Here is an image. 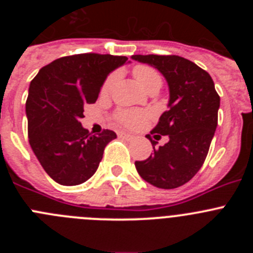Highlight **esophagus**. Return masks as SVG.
<instances>
[{"mask_svg": "<svg viewBox=\"0 0 253 253\" xmlns=\"http://www.w3.org/2000/svg\"><path fill=\"white\" fill-rule=\"evenodd\" d=\"M119 135L126 140H131L134 138V135H131V134H129V133H119Z\"/></svg>", "mask_w": 253, "mask_h": 253, "instance_id": "34e87169", "label": "esophagus"}]
</instances>
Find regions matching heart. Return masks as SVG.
<instances>
[{"instance_id":"heart-1","label":"heart","mask_w":253,"mask_h":253,"mask_svg":"<svg viewBox=\"0 0 253 253\" xmlns=\"http://www.w3.org/2000/svg\"><path fill=\"white\" fill-rule=\"evenodd\" d=\"M133 75L137 80L138 84L144 88L146 91L152 90V88H158L160 90L162 87L163 78L162 75L158 72L157 69L153 68L147 64H138L134 67ZM118 80V75L116 73H111L106 77L101 87V95H109L113 91L114 86ZM149 114L147 111L140 110H133V109H122V110L116 111L115 119L116 122L120 123L122 125L126 126V128H138L144 123V120L148 118Z\"/></svg>"}]
</instances>
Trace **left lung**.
Masks as SVG:
<instances>
[{
	"label": "left lung",
	"mask_w": 253,
	"mask_h": 253,
	"mask_svg": "<svg viewBox=\"0 0 253 253\" xmlns=\"http://www.w3.org/2000/svg\"><path fill=\"white\" fill-rule=\"evenodd\" d=\"M131 58L156 67L169 87V109L151 133H156L155 137L169 135L170 140L154 149L156 142L147 134L154 151L147 160L135 161V169L153 186L176 189L202 169L218 125L220 97L209 73L186 58L157 54Z\"/></svg>",
	"instance_id": "left-lung-1"
}]
</instances>
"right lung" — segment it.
<instances>
[{
    "label": "right lung",
    "mask_w": 253,
    "mask_h": 253,
    "mask_svg": "<svg viewBox=\"0 0 253 253\" xmlns=\"http://www.w3.org/2000/svg\"><path fill=\"white\" fill-rule=\"evenodd\" d=\"M126 57L82 53L53 60L31 81L26 100L31 149L45 172L64 186L84 184L102 160L115 131L92 134L80 123L84 107L95 104L107 75Z\"/></svg>",
    "instance_id": "1"
}]
</instances>
